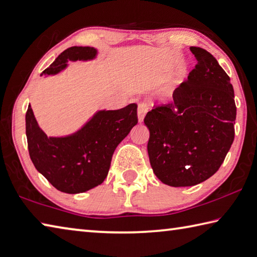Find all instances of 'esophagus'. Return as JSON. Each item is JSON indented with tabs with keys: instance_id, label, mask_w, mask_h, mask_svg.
I'll use <instances>...</instances> for the list:
<instances>
[{
	"instance_id": "esophagus-1",
	"label": "esophagus",
	"mask_w": 257,
	"mask_h": 257,
	"mask_svg": "<svg viewBox=\"0 0 257 257\" xmlns=\"http://www.w3.org/2000/svg\"><path fill=\"white\" fill-rule=\"evenodd\" d=\"M147 112H148L147 104H144V103L139 104V106H138V118H139L140 123L143 122L144 116H145V114H147Z\"/></svg>"
}]
</instances>
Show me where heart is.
I'll return each instance as SVG.
<instances>
[{
  "label": "heart",
  "mask_w": 257,
  "mask_h": 257,
  "mask_svg": "<svg viewBox=\"0 0 257 257\" xmlns=\"http://www.w3.org/2000/svg\"><path fill=\"white\" fill-rule=\"evenodd\" d=\"M169 91H170V88H167L166 90H164V93H169Z\"/></svg>",
  "instance_id": "obj_1"
}]
</instances>
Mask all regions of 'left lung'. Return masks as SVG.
Listing matches in <instances>:
<instances>
[{"mask_svg":"<svg viewBox=\"0 0 257 257\" xmlns=\"http://www.w3.org/2000/svg\"><path fill=\"white\" fill-rule=\"evenodd\" d=\"M198 64L173 91L170 104L144 118L152 170L170 187H190L215 174L233 144L236 105L233 85L216 58L191 47Z\"/></svg>","mask_w":257,"mask_h":257,"instance_id":"1","label":"left lung"}]
</instances>
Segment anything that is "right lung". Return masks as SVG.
Instances as JSON below:
<instances>
[{
  "instance_id": "add662e5",
  "label": "right lung",
  "mask_w": 257,
  "mask_h": 257,
  "mask_svg": "<svg viewBox=\"0 0 257 257\" xmlns=\"http://www.w3.org/2000/svg\"><path fill=\"white\" fill-rule=\"evenodd\" d=\"M97 55L94 47L68 48L41 76H56L68 68L69 61H90ZM137 109L134 103L120 109H98L75 132L48 137L29 104L26 133L32 163L61 192L74 195L97 187L107 177L116 147L138 124Z\"/></svg>"
}]
</instances>
